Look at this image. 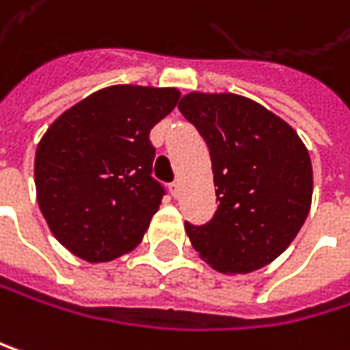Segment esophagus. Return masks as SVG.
I'll return each mask as SVG.
<instances>
[{"mask_svg": "<svg viewBox=\"0 0 350 350\" xmlns=\"http://www.w3.org/2000/svg\"><path fill=\"white\" fill-rule=\"evenodd\" d=\"M170 193H172V197H174V199L180 197V183H178V180H174V183L170 185Z\"/></svg>", "mask_w": 350, "mask_h": 350, "instance_id": "1", "label": "esophagus"}]
</instances>
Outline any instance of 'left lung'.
<instances>
[{"instance_id":"left-lung-1","label":"left lung","mask_w":350,"mask_h":350,"mask_svg":"<svg viewBox=\"0 0 350 350\" xmlns=\"http://www.w3.org/2000/svg\"><path fill=\"white\" fill-rule=\"evenodd\" d=\"M205 139L217 211L185 224L193 248L219 273H252L293 242L312 205V161L297 133L238 94L193 92L178 104Z\"/></svg>"}]
</instances>
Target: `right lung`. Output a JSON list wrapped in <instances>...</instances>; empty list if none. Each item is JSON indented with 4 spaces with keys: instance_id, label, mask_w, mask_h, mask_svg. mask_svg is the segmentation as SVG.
Here are the masks:
<instances>
[{
    "instance_id": "right-lung-1",
    "label": "right lung",
    "mask_w": 350,
    "mask_h": 350,
    "mask_svg": "<svg viewBox=\"0 0 350 350\" xmlns=\"http://www.w3.org/2000/svg\"><path fill=\"white\" fill-rule=\"evenodd\" d=\"M178 98L174 88L110 85L49 126L34 157L36 199L69 252L108 262L141 242L165 195L151 176L149 131Z\"/></svg>"
}]
</instances>
